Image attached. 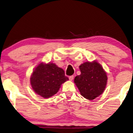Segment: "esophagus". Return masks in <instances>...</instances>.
<instances>
[{"label": "esophagus", "mask_w": 133, "mask_h": 133, "mask_svg": "<svg viewBox=\"0 0 133 133\" xmlns=\"http://www.w3.org/2000/svg\"><path fill=\"white\" fill-rule=\"evenodd\" d=\"M73 78H74V76H71L69 77V79H70V81L73 80Z\"/></svg>", "instance_id": "34e87169"}]
</instances>
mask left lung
Listing matches in <instances>:
<instances>
[{
    "label": "left lung",
    "instance_id": "1",
    "mask_svg": "<svg viewBox=\"0 0 133 133\" xmlns=\"http://www.w3.org/2000/svg\"><path fill=\"white\" fill-rule=\"evenodd\" d=\"M81 74L74 78V83L81 95L92 100L101 95L107 84V73L96 61L87 62L79 66Z\"/></svg>",
    "mask_w": 133,
    "mask_h": 133
}]
</instances>
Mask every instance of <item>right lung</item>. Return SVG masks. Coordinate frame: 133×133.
Returning <instances> with one entry per match:
<instances>
[{"mask_svg":"<svg viewBox=\"0 0 133 133\" xmlns=\"http://www.w3.org/2000/svg\"><path fill=\"white\" fill-rule=\"evenodd\" d=\"M69 80L62 68L52 63H41L35 67L30 78L32 90L38 95L49 98L56 94L63 83Z\"/></svg>","mask_w":133,"mask_h":133,"instance_id":"add662e5","label":"right lung"}]
</instances>
